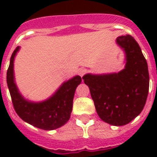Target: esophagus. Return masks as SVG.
Instances as JSON below:
<instances>
[{"label":"esophagus","mask_w":157,"mask_h":157,"mask_svg":"<svg viewBox=\"0 0 157 157\" xmlns=\"http://www.w3.org/2000/svg\"><path fill=\"white\" fill-rule=\"evenodd\" d=\"M86 72V68H80L78 71V73L79 75L81 76H83Z\"/></svg>","instance_id":"obj_1"}]
</instances>
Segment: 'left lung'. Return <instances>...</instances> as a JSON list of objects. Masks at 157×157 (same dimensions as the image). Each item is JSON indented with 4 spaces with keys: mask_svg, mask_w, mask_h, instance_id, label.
Listing matches in <instances>:
<instances>
[{
    "mask_svg": "<svg viewBox=\"0 0 157 157\" xmlns=\"http://www.w3.org/2000/svg\"><path fill=\"white\" fill-rule=\"evenodd\" d=\"M125 54L124 68L117 73L86 74L98 117L116 126L128 124L144 109L149 90L147 63L141 48L130 35L117 38Z\"/></svg>",
    "mask_w": 157,
    "mask_h": 157,
    "instance_id": "8db88e82",
    "label": "left lung"
}]
</instances>
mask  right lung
<instances>
[{
    "label": "right lung",
    "mask_w": 157,
    "mask_h": 157,
    "mask_svg": "<svg viewBox=\"0 0 157 157\" xmlns=\"http://www.w3.org/2000/svg\"><path fill=\"white\" fill-rule=\"evenodd\" d=\"M19 49L18 46L11 55L6 76L15 112L23 121L44 130H53L63 126L70 119L74 94L76 87L81 84V77L75 76L63 82L46 100L38 103L27 100L19 93L14 81L13 61Z\"/></svg>",
    "instance_id": "1"
}]
</instances>
